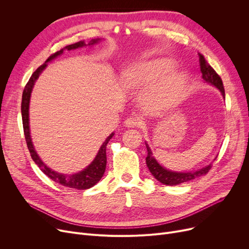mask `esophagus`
<instances>
[{"mask_svg":"<svg viewBox=\"0 0 249 249\" xmlns=\"http://www.w3.org/2000/svg\"><path fill=\"white\" fill-rule=\"evenodd\" d=\"M141 124L140 119L136 117H129L124 121V126L127 128H132V127H136L139 126Z\"/></svg>","mask_w":249,"mask_h":249,"instance_id":"esophagus-1","label":"esophagus"}]
</instances>
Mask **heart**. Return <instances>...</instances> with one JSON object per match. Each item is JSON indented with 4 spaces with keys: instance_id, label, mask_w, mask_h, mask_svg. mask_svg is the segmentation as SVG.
Listing matches in <instances>:
<instances>
[{
    "instance_id": "heart-1",
    "label": "heart",
    "mask_w": 249,
    "mask_h": 249,
    "mask_svg": "<svg viewBox=\"0 0 249 249\" xmlns=\"http://www.w3.org/2000/svg\"><path fill=\"white\" fill-rule=\"evenodd\" d=\"M175 67V60L167 57L136 62L122 71V87L129 93L137 94L154 81L142 91L141 105L151 113L165 110L178 102L187 86L186 73L174 70Z\"/></svg>"
}]
</instances>
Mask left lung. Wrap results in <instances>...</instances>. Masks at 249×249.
Returning <instances> with one entry per match:
<instances>
[{"label": "left lung", "instance_id": "obj_1", "mask_svg": "<svg viewBox=\"0 0 249 249\" xmlns=\"http://www.w3.org/2000/svg\"><path fill=\"white\" fill-rule=\"evenodd\" d=\"M199 55H200V67H201L202 77H203L204 83L217 88L221 93L222 97H223V99H225V90H224L223 83H222L221 77L211 68V65L208 64L205 57L202 54H199ZM145 145L147 148L146 164H147L149 172L156 179L160 181L161 184L166 185V186H177V185L182 184V182H186V181L195 179L197 178H200V177L206 175L209 172V169H210L212 166V162H210L208 165H206L200 169H197V171L175 172V171H172V169L165 168L155 160L154 155L151 151V148L149 147L148 143L146 141H145ZM216 160V158L213 160Z\"/></svg>", "mask_w": 249, "mask_h": 249}]
</instances>
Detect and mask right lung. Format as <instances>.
<instances>
[{
	"label": "right lung",
	"instance_id": "add662e5",
	"mask_svg": "<svg viewBox=\"0 0 249 249\" xmlns=\"http://www.w3.org/2000/svg\"><path fill=\"white\" fill-rule=\"evenodd\" d=\"M103 40V38H96V39H91V40L86 44L85 41H80L76 42L74 44H71L65 46L64 48L60 49L59 51L55 52L54 54H52L42 65L39 67L31 75L29 82L27 85L25 86V89L23 90V95H22V105H21V113H22V121H23V128H24V134L26 138V142H27V146L30 151L31 158L34 160V162L38 165V167L41 169V172L46 175L49 178H51L53 181L57 182L59 185H62L64 187H69L71 189L75 190H87L91 187H94L97 182L100 181L102 178L105 171H106V164H107V156H106V147L107 144L109 143L110 139L114 136V132H112L107 138L103 142V144L100 146V149L95 156V159L93 160L87 167H85L82 171L68 175V174H61L58 172H55L54 169L50 168L47 166L42 160L40 159V156L38 155L33 141L31 138V132H30V119H29V107H30V99H31V94L34 88V85L36 81L38 80L39 75L42 73V71L47 68L48 62L52 61L61 55L63 53L64 50H74L78 49L82 47L86 46H91L94 44L99 43L100 41Z\"/></svg>",
	"mask_w": 249,
	"mask_h": 249
}]
</instances>
